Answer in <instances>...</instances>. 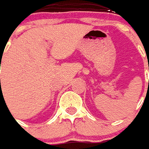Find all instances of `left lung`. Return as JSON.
I'll return each mask as SVG.
<instances>
[{
  "mask_svg": "<svg viewBox=\"0 0 149 149\" xmlns=\"http://www.w3.org/2000/svg\"><path fill=\"white\" fill-rule=\"evenodd\" d=\"M148 85H149V81H148Z\"/></svg>",
  "mask_w": 149,
  "mask_h": 149,
  "instance_id": "8db88e82",
  "label": "left lung"
}]
</instances>
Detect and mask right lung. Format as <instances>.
Listing matches in <instances>:
<instances>
[{"label":"right lung","instance_id":"right-lung-1","mask_svg":"<svg viewBox=\"0 0 149 149\" xmlns=\"http://www.w3.org/2000/svg\"><path fill=\"white\" fill-rule=\"evenodd\" d=\"M0 81H1V80H0Z\"/></svg>","mask_w":149,"mask_h":149}]
</instances>
